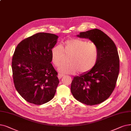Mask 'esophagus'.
<instances>
[{
  "label": "esophagus",
  "instance_id": "obj_1",
  "mask_svg": "<svg viewBox=\"0 0 131 131\" xmlns=\"http://www.w3.org/2000/svg\"><path fill=\"white\" fill-rule=\"evenodd\" d=\"M64 75V74H61V73H59L58 74V78L60 79H61L62 77H63Z\"/></svg>",
  "mask_w": 131,
  "mask_h": 131
}]
</instances>
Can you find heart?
Masks as SVG:
<instances>
[{"instance_id":"obj_1","label":"heart","mask_w":131,"mask_h":131,"mask_svg":"<svg viewBox=\"0 0 131 131\" xmlns=\"http://www.w3.org/2000/svg\"><path fill=\"white\" fill-rule=\"evenodd\" d=\"M70 55V63L59 68L61 73L74 74L78 71L86 73L97 64L99 57L98 47L95 43L79 38H72L62 43L60 47L54 46L51 50L53 64L59 67L64 62L65 55Z\"/></svg>"}]
</instances>
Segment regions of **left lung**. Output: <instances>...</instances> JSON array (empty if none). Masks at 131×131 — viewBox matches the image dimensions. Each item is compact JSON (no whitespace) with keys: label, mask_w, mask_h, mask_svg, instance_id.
<instances>
[{"label":"left lung","mask_w":131,"mask_h":131,"mask_svg":"<svg viewBox=\"0 0 131 131\" xmlns=\"http://www.w3.org/2000/svg\"><path fill=\"white\" fill-rule=\"evenodd\" d=\"M78 36L89 38L97 45L99 57L92 70L73 78L71 93L83 104H98L109 98L116 87L119 72L117 49L112 39L98 29L81 32Z\"/></svg>","instance_id":"8db88e82"}]
</instances>
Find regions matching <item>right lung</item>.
Returning a JSON list of instances; mask_svg holds the SVG:
<instances>
[{
    "mask_svg": "<svg viewBox=\"0 0 131 131\" xmlns=\"http://www.w3.org/2000/svg\"><path fill=\"white\" fill-rule=\"evenodd\" d=\"M58 36L38 32L22 40L15 50L12 68L15 87L26 101L41 105L51 100L59 84L51 63V50Z\"/></svg>",
    "mask_w": 131,
    "mask_h": 131,
    "instance_id": "add662e5",
    "label": "right lung"
}]
</instances>
